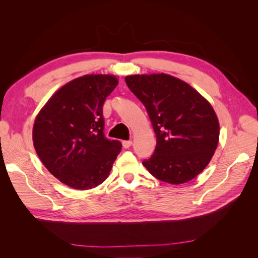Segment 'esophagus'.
<instances>
[{"label":"esophagus","mask_w":258,"mask_h":258,"mask_svg":"<svg viewBox=\"0 0 258 258\" xmlns=\"http://www.w3.org/2000/svg\"><path fill=\"white\" fill-rule=\"evenodd\" d=\"M132 145V141H122V146L124 148H129Z\"/></svg>","instance_id":"esophagus-1"}]
</instances>
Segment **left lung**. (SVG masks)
<instances>
[{"label": "left lung", "instance_id": "obj_1", "mask_svg": "<svg viewBox=\"0 0 258 258\" xmlns=\"http://www.w3.org/2000/svg\"><path fill=\"white\" fill-rule=\"evenodd\" d=\"M145 106L157 138L143 166L156 178L178 185L200 174L220 140V122L209 101L189 84L165 74L124 77Z\"/></svg>", "mask_w": 258, "mask_h": 258}]
</instances>
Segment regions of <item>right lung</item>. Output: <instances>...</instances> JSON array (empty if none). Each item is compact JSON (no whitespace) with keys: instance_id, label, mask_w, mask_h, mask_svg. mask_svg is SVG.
<instances>
[{"instance_id":"add662e5","label":"right lung","mask_w":258,"mask_h":258,"mask_svg":"<svg viewBox=\"0 0 258 258\" xmlns=\"http://www.w3.org/2000/svg\"><path fill=\"white\" fill-rule=\"evenodd\" d=\"M118 85L110 74H88L67 83L35 117L36 154L49 172L74 189L95 188L110 175L121 150L104 137L102 106Z\"/></svg>"}]
</instances>
